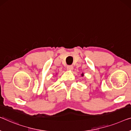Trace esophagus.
<instances>
[{
  "label": "esophagus",
  "instance_id": "34e87169",
  "mask_svg": "<svg viewBox=\"0 0 131 131\" xmlns=\"http://www.w3.org/2000/svg\"><path fill=\"white\" fill-rule=\"evenodd\" d=\"M67 70H69V71H71V70H73V66H68L67 67Z\"/></svg>",
  "mask_w": 131,
  "mask_h": 131
}]
</instances>
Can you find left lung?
I'll return each instance as SVG.
<instances>
[{"label": "left lung", "instance_id": "left-lung-1", "mask_svg": "<svg viewBox=\"0 0 131 131\" xmlns=\"http://www.w3.org/2000/svg\"><path fill=\"white\" fill-rule=\"evenodd\" d=\"M81 76H84V73H82V74H81Z\"/></svg>", "mask_w": 131, "mask_h": 131}]
</instances>
